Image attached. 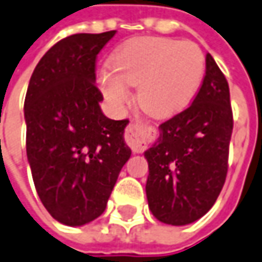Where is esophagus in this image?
<instances>
[{"mask_svg": "<svg viewBox=\"0 0 262 262\" xmlns=\"http://www.w3.org/2000/svg\"><path fill=\"white\" fill-rule=\"evenodd\" d=\"M152 135H154V129L150 126L142 122H132L126 127L124 140L133 152H142Z\"/></svg>", "mask_w": 262, "mask_h": 262, "instance_id": "1", "label": "esophagus"}]
</instances>
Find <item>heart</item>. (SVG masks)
<instances>
[{
    "label": "heart",
    "instance_id": "obj_1",
    "mask_svg": "<svg viewBox=\"0 0 262 262\" xmlns=\"http://www.w3.org/2000/svg\"><path fill=\"white\" fill-rule=\"evenodd\" d=\"M205 73V56L195 42L162 37H138L124 42L113 66L100 71V87L115 108L123 107L130 86H138L140 107L156 117L186 106Z\"/></svg>",
    "mask_w": 262,
    "mask_h": 262
}]
</instances>
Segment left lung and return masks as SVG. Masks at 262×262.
<instances>
[{
	"instance_id": "left-lung-1",
	"label": "left lung",
	"mask_w": 262,
	"mask_h": 262,
	"mask_svg": "<svg viewBox=\"0 0 262 262\" xmlns=\"http://www.w3.org/2000/svg\"><path fill=\"white\" fill-rule=\"evenodd\" d=\"M232 127L228 81L208 53L205 77L191 106L165 120L145 152L146 196L156 220L186 225L212 208L228 172Z\"/></svg>"
}]
</instances>
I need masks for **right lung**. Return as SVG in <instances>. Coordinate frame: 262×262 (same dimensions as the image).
Instances as JSON below:
<instances>
[{
    "label": "right lung",
    "instance_id": "right-lung-1",
    "mask_svg": "<svg viewBox=\"0 0 262 262\" xmlns=\"http://www.w3.org/2000/svg\"><path fill=\"white\" fill-rule=\"evenodd\" d=\"M116 31L73 34L42 56L24 101L27 158L42 205L64 225L104 212L132 150L124 120L103 115L96 58Z\"/></svg>",
    "mask_w": 262,
    "mask_h": 262
}]
</instances>
